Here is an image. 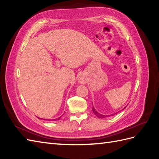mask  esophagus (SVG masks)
<instances>
[{"label":"esophagus","mask_w":159,"mask_h":159,"mask_svg":"<svg viewBox=\"0 0 159 159\" xmlns=\"http://www.w3.org/2000/svg\"><path fill=\"white\" fill-rule=\"evenodd\" d=\"M78 80H79V82L81 84H84L85 82H86V81H85V79H84V77H80Z\"/></svg>","instance_id":"34e87169"}]
</instances>
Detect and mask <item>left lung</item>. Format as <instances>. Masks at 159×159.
Wrapping results in <instances>:
<instances>
[{
	"mask_svg": "<svg viewBox=\"0 0 159 159\" xmlns=\"http://www.w3.org/2000/svg\"><path fill=\"white\" fill-rule=\"evenodd\" d=\"M124 109H125V108H124ZM92 111H93V113H94L96 115V117H98V118H100V119H103V118H105V117H110V116L114 115V114L111 115H102V114L98 113V112L95 110V109H94V107H92Z\"/></svg>",
	"mask_w": 159,
	"mask_h": 159,
	"instance_id": "left-lung-1",
	"label": "left lung"
}]
</instances>
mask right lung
<instances>
[{
	"instance_id": "right-lung-1",
	"label": "right lung",
	"mask_w": 159,
	"mask_h": 159,
	"mask_svg": "<svg viewBox=\"0 0 159 159\" xmlns=\"http://www.w3.org/2000/svg\"><path fill=\"white\" fill-rule=\"evenodd\" d=\"M61 117H59V118H58V119H58V120H59V119H60V118H61ZM38 119H39V117H38ZM54 120H55V119H54ZM56 120H57V119H56ZM52 121H53V120H52Z\"/></svg>"
}]
</instances>
